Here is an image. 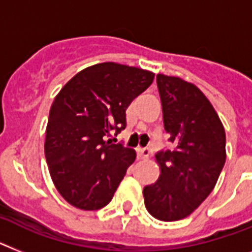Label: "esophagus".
<instances>
[{"label": "esophagus", "mask_w": 252, "mask_h": 252, "mask_svg": "<svg viewBox=\"0 0 252 252\" xmlns=\"http://www.w3.org/2000/svg\"><path fill=\"white\" fill-rule=\"evenodd\" d=\"M137 152H138V157L141 159H146L150 156V150H148V148H139Z\"/></svg>", "instance_id": "esophagus-1"}]
</instances>
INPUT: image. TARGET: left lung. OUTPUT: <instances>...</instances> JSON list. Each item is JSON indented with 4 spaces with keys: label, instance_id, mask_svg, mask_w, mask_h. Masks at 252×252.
<instances>
[{
    "label": "left lung",
    "instance_id": "8db88e82",
    "mask_svg": "<svg viewBox=\"0 0 252 252\" xmlns=\"http://www.w3.org/2000/svg\"><path fill=\"white\" fill-rule=\"evenodd\" d=\"M163 126L174 150L159 151L158 180L144 187L151 216L172 222L188 217L216 187L226 162V133L220 117L195 85L157 74Z\"/></svg>",
    "mask_w": 252,
    "mask_h": 252
}]
</instances>
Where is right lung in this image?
<instances>
[{
	"mask_svg": "<svg viewBox=\"0 0 252 252\" xmlns=\"http://www.w3.org/2000/svg\"><path fill=\"white\" fill-rule=\"evenodd\" d=\"M153 77L137 67L99 63L78 72L56 96L45 158L57 190L71 205L96 211L110 203L135 152L106 138L126 128V108Z\"/></svg>",
	"mask_w": 252,
	"mask_h": 252,
	"instance_id": "obj_1",
	"label": "right lung"
}]
</instances>
